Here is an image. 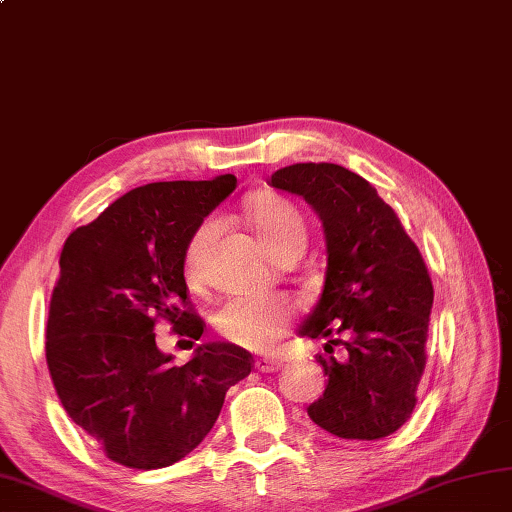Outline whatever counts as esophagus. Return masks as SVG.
Listing matches in <instances>:
<instances>
[{"mask_svg":"<svg viewBox=\"0 0 512 512\" xmlns=\"http://www.w3.org/2000/svg\"><path fill=\"white\" fill-rule=\"evenodd\" d=\"M255 367L259 369V372L268 374V372H279V369L284 367V363H281V361H275V358H257V361H255Z\"/></svg>","mask_w":512,"mask_h":512,"instance_id":"obj_1","label":"esophagus"}]
</instances>
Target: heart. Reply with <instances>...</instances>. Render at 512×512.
<instances>
[{
  "mask_svg": "<svg viewBox=\"0 0 512 512\" xmlns=\"http://www.w3.org/2000/svg\"><path fill=\"white\" fill-rule=\"evenodd\" d=\"M248 215L259 239L273 255L292 242H306L303 217L297 206L286 198L273 193L259 195L250 202ZM217 228L220 222L206 220L193 233L187 246V259H184L189 277L200 275L204 250L215 237ZM290 319L292 306L286 297L273 295V292H244L224 301L220 312L215 314V325L228 341L248 350H266L286 332Z\"/></svg>",
  "mask_w": 512,
  "mask_h": 512,
  "instance_id": "heart-1",
  "label": "heart"
}]
</instances>
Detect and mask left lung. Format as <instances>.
Here are the masks:
<instances>
[{"mask_svg": "<svg viewBox=\"0 0 512 512\" xmlns=\"http://www.w3.org/2000/svg\"><path fill=\"white\" fill-rule=\"evenodd\" d=\"M270 182L306 200L323 224L325 281L299 334L350 336L341 341L345 361L319 356L328 385L308 416L336 438H385L409 420L427 365L433 286L420 250L394 209L350 169L299 162ZM336 341L325 343V352Z\"/></svg>", "mask_w": 512, "mask_h": 512, "instance_id": "8db88e82", "label": "left lung"}]
</instances>
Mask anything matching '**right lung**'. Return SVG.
<instances>
[{"mask_svg":"<svg viewBox=\"0 0 512 512\" xmlns=\"http://www.w3.org/2000/svg\"><path fill=\"white\" fill-rule=\"evenodd\" d=\"M235 187L233 173L151 182L63 244L46 330L52 383L68 416L129 469H162L189 455L213 429L226 391L253 367L233 343H202L178 367L154 334L167 319L183 325L178 334L202 336L184 259L204 217Z\"/></svg>","mask_w":512,"mask_h":512,"instance_id":"right-lung-1","label":"right lung"}]
</instances>
